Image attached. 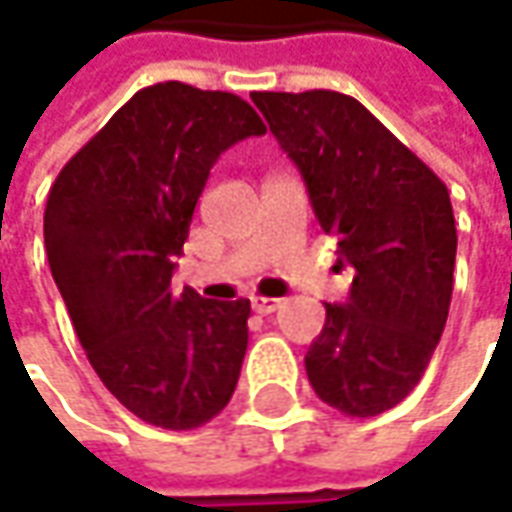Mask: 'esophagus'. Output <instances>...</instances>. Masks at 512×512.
<instances>
[{
	"instance_id": "obj_1",
	"label": "esophagus",
	"mask_w": 512,
	"mask_h": 512,
	"mask_svg": "<svg viewBox=\"0 0 512 512\" xmlns=\"http://www.w3.org/2000/svg\"><path fill=\"white\" fill-rule=\"evenodd\" d=\"M281 307V298H252V310L260 316H272Z\"/></svg>"
}]
</instances>
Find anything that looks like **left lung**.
Listing matches in <instances>:
<instances>
[{
  "mask_svg": "<svg viewBox=\"0 0 512 512\" xmlns=\"http://www.w3.org/2000/svg\"><path fill=\"white\" fill-rule=\"evenodd\" d=\"M304 176L318 226L356 275L304 365L327 406L376 417L403 403L435 353L452 301L455 214L446 185L356 98L255 92Z\"/></svg>",
  "mask_w": 512,
  "mask_h": 512,
  "instance_id": "obj_1",
  "label": "left lung"
}]
</instances>
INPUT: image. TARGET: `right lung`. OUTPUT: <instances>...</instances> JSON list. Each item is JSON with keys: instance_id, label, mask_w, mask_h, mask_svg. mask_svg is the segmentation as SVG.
I'll return each instance as SVG.
<instances>
[{"instance_id": "1", "label": "right lung", "mask_w": 512, "mask_h": 512, "mask_svg": "<svg viewBox=\"0 0 512 512\" xmlns=\"http://www.w3.org/2000/svg\"><path fill=\"white\" fill-rule=\"evenodd\" d=\"M266 124L231 92L167 80L136 92L57 173L46 252L77 339L138 420L196 429L228 406L249 298L211 301L170 278L220 153Z\"/></svg>"}]
</instances>
